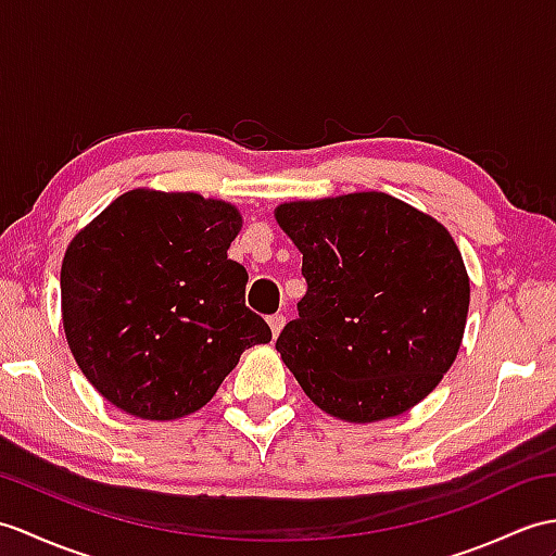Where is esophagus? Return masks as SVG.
I'll return each mask as SVG.
<instances>
[{"mask_svg":"<svg viewBox=\"0 0 556 556\" xmlns=\"http://www.w3.org/2000/svg\"><path fill=\"white\" fill-rule=\"evenodd\" d=\"M267 325H269V329H273L275 337H279V331L283 329V325H287V317H283L281 313L269 315V317H267Z\"/></svg>","mask_w":556,"mask_h":556,"instance_id":"34e87169","label":"esophagus"}]
</instances>
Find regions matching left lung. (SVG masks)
Returning a JSON list of instances; mask_svg holds the SVG:
<instances>
[{
	"mask_svg": "<svg viewBox=\"0 0 556 556\" xmlns=\"http://www.w3.org/2000/svg\"><path fill=\"white\" fill-rule=\"evenodd\" d=\"M277 223L303 253L307 291L277 339L293 377L331 417H397L455 363L469 277L450 231L381 191L295 201Z\"/></svg>",
	"mask_w": 556,
	"mask_h": 556,
	"instance_id": "1",
	"label": "left lung"
}]
</instances>
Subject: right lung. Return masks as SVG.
<instances>
[{
    "label": "right lung",
    "mask_w": 556,
    "mask_h": 556,
    "mask_svg": "<svg viewBox=\"0 0 556 556\" xmlns=\"http://www.w3.org/2000/svg\"><path fill=\"white\" fill-rule=\"evenodd\" d=\"M241 215L199 193L135 189L77 235L61 265L63 329L77 367L127 415L201 409L241 353L269 343L227 249Z\"/></svg>",
    "instance_id": "1"
}]
</instances>
